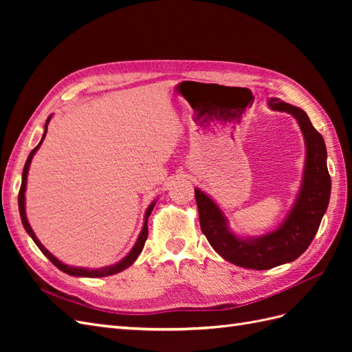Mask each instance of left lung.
<instances>
[{"label":"left lung","mask_w":352,"mask_h":352,"mask_svg":"<svg viewBox=\"0 0 352 352\" xmlns=\"http://www.w3.org/2000/svg\"><path fill=\"white\" fill-rule=\"evenodd\" d=\"M267 105L273 111L294 116L305 144L301 186L286 217L276 229L260 236H238L229 229V220L217 202L199 188H195L201 230L211 247L226 261L252 270H269L300 257L320 226L329 206L332 185L326 164L324 140L314 129L307 113L279 98H270Z\"/></svg>","instance_id":"obj_1"}]
</instances>
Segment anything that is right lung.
Segmentation results:
<instances>
[{
  "instance_id": "1",
  "label": "right lung",
  "mask_w": 352,
  "mask_h": 352,
  "mask_svg": "<svg viewBox=\"0 0 352 352\" xmlns=\"http://www.w3.org/2000/svg\"><path fill=\"white\" fill-rule=\"evenodd\" d=\"M52 114L48 117L47 122H45V126H44V135H42V140L41 142L34 148V150L30 151L28 160H26V164L23 167V173H22V186H20V192H19V212H20V219H22V223H23V228L25 230L29 233V236L34 239V242L36 243V247L42 251V254L45 255V257L56 265L57 269H60L61 272H65L70 276H78V278H104V276H111V274H116V273H120L123 272L124 269L129 267V265H132L138 255H140L144 250V245H145V241L148 238V217H150L151 211L155 206V201H153L150 206H148L146 211H145V216H144V225H142V229H141V233L140 236H138L135 245L132 247V250L129 251V254L126 255V257H123L120 261H117L116 264H111V265H105V267H100V269H88V267H78V265H69L66 263L60 261L56 255H52L44 245L41 243V241L36 238L35 232L32 230L29 221H28V217H26V185H28V173H29V167H30V163H32V158H34L35 153L39 150V146L42 145V142H44V138L47 135V129H48V123L51 120Z\"/></svg>"
}]
</instances>
